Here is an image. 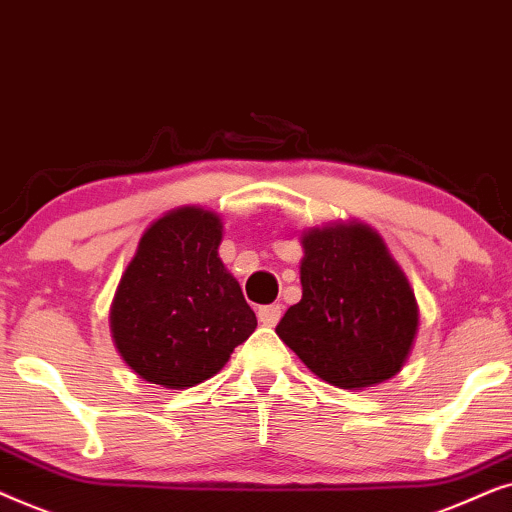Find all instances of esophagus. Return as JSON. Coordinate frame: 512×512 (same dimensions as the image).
Instances as JSON below:
<instances>
[{
	"label": "esophagus",
	"mask_w": 512,
	"mask_h": 512,
	"mask_svg": "<svg viewBox=\"0 0 512 512\" xmlns=\"http://www.w3.org/2000/svg\"><path fill=\"white\" fill-rule=\"evenodd\" d=\"M281 304H269V306H260V311H257V318H260L262 325H269L274 327L278 320H281Z\"/></svg>",
	"instance_id": "esophagus-1"
}]
</instances>
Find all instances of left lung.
<instances>
[{
    "label": "left lung",
    "instance_id": "1",
    "mask_svg": "<svg viewBox=\"0 0 512 512\" xmlns=\"http://www.w3.org/2000/svg\"><path fill=\"white\" fill-rule=\"evenodd\" d=\"M302 299L276 335L327 384L367 388L403 370L419 330L407 276L377 231L327 224L302 236Z\"/></svg>",
    "mask_w": 512,
    "mask_h": 512
}]
</instances>
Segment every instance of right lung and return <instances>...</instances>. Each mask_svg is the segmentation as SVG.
Instances as JSON below:
<instances>
[{"instance_id":"add662e5","label":"right lung","mask_w":512,"mask_h":512,"mask_svg":"<svg viewBox=\"0 0 512 512\" xmlns=\"http://www.w3.org/2000/svg\"><path fill=\"white\" fill-rule=\"evenodd\" d=\"M220 243V217L196 206L170 210L142 234L109 327L121 358L145 381L201 384L255 332V311L224 269Z\"/></svg>"}]
</instances>
